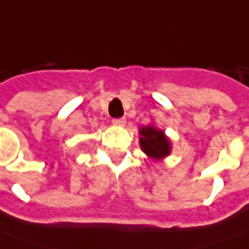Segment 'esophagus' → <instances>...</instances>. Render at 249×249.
<instances>
[{"label": "esophagus", "instance_id": "obj_1", "mask_svg": "<svg viewBox=\"0 0 249 249\" xmlns=\"http://www.w3.org/2000/svg\"><path fill=\"white\" fill-rule=\"evenodd\" d=\"M111 123H113V125H116V126H124L126 124V120L125 118H114Z\"/></svg>", "mask_w": 249, "mask_h": 249}]
</instances>
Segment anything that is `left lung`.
<instances>
[{
  "instance_id": "left-lung-1",
  "label": "left lung",
  "mask_w": 249,
  "mask_h": 249,
  "mask_svg": "<svg viewBox=\"0 0 249 249\" xmlns=\"http://www.w3.org/2000/svg\"><path fill=\"white\" fill-rule=\"evenodd\" d=\"M139 143L142 151L154 160H162L172 153V142L165 131L150 124L139 129Z\"/></svg>"
}]
</instances>
